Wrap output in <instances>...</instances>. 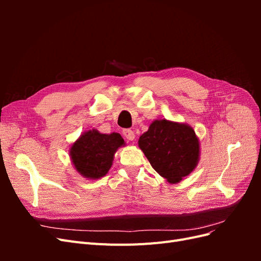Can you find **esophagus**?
Returning <instances> with one entry per match:
<instances>
[{
  "mask_svg": "<svg viewBox=\"0 0 261 261\" xmlns=\"http://www.w3.org/2000/svg\"><path fill=\"white\" fill-rule=\"evenodd\" d=\"M123 135L126 139L128 140H134L135 139V133H134L132 129H124L123 130Z\"/></svg>",
  "mask_w": 261,
  "mask_h": 261,
  "instance_id": "obj_1",
  "label": "esophagus"
}]
</instances>
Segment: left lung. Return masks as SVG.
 <instances>
[{
	"label": "left lung",
	"instance_id": "obj_1",
	"mask_svg": "<svg viewBox=\"0 0 261 261\" xmlns=\"http://www.w3.org/2000/svg\"><path fill=\"white\" fill-rule=\"evenodd\" d=\"M138 146L156 173L171 184L191 174L199 162V138L186 123L155 120L139 137Z\"/></svg>",
	"mask_w": 261,
	"mask_h": 261
}]
</instances>
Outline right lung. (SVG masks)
<instances>
[{
	"label": "right lung",
	"mask_w": 261,
	"mask_h": 261,
	"mask_svg": "<svg viewBox=\"0 0 261 261\" xmlns=\"http://www.w3.org/2000/svg\"><path fill=\"white\" fill-rule=\"evenodd\" d=\"M125 141L118 133L102 134L97 129L84 132L69 148L74 169L88 179H99L111 169L114 154Z\"/></svg>",
	"instance_id": "add662e5"
}]
</instances>
